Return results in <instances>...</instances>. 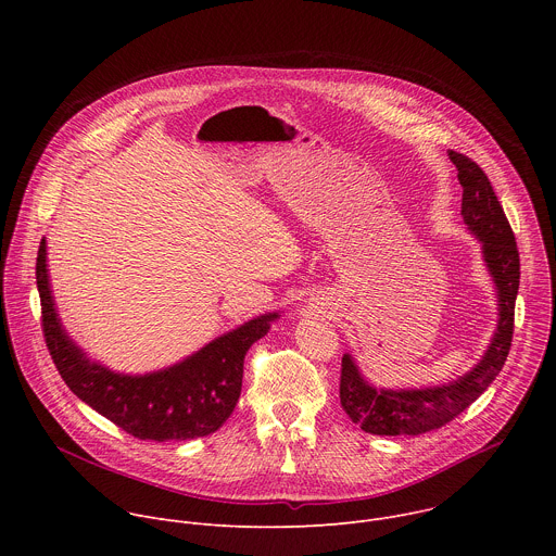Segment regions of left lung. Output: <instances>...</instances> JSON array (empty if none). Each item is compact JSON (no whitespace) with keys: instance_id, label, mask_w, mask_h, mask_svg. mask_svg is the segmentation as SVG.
I'll return each mask as SVG.
<instances>
[{"instance_id":"1","label":"left lung","mask_w":556,"mask_h":556,"mask_svg":"<svg viewBox=\"0 0 556 556\" xmlns=\"http://www.w3.org/2000/svg\"><path fill=\"white\" fill-rule=\"evenodd\" d=\"M462 185V217L482 244V257L497 292V328L480 358L464 376L420 389L374 387L352 354H343L341 405L350 420L374 435H420L444 427L472 405L502 371L515 328V299L519 290V251L513 228L478 163L448 151Z\"/></svg>"}]
</instances>
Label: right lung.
<instances>
[{
    "label": "right lung",
    "instance_id": "add662e5",
    "mask_svg": "<svg viewBox=\"0 0 556 556\" xmlns=\"http://www.w3.org/2000/svg\"><path fill=\"white\" fill-rule=\"evenodd\" d=\"M37 288L46 345L72 393L129 435L155 442L193 440L217 431L240 401L249 348L281 316L260 314L165 369L123 374L92 361L63 328L48 275L46 240L37 253Z\"/></svg>",
    "mask_w": 556,
    "mask_h": 556
}]
</instances>
